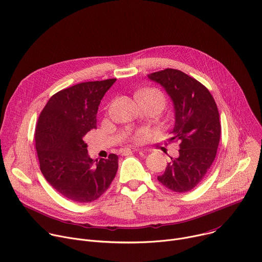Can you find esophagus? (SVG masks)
<instances>
[{
  "instance_id": "1",
  "label": "esophagus",
  "mask_w": 262,
  "mask_h": 262,
  "mask_svg": "<svg viewBox=\"0 0 262 262\" xmlns=\"http://www.w3.org/2000/svg\"><path fill=\"white\" fill-rule=\"evenodd\" d=\"M134 152H137V150H136V149H133V148L122 149V150L120 151V153H121V154H123V155H125V154H129V153H134Z\"/></svg>"
}]
</instances>
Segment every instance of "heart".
I'll list each match as a JSON object with an SVG mask.
<instances>
[{
	"label": "heart",
	"instance_id": "heart-1",
	"mask_svg": "<svg viewBox=\"0 0 262 262\" xmlns=\"http://www.w3.org/2000/svg\"><path fill=\"white\" fill-rule=\"evenodd\" d=\"M136 98L138 99V101L140 103H144L147 101H158L162 105H164V103H165V98H164L163 94L159 90H156V89H149V90L140 91V92L136 93ZM143 135H144L143 131L137 132L132 136V140L134 142H140Z\"/></svg>",
	"mask_w": 262,
	"mask_h": 262
}]
</instances>
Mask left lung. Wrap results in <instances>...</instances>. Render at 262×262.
<instances>
[{"label":"left lung","mask_w":262,"mask_h":262,"mask_svg":"<svg viewBox=\"0 0 262 262\" xmlns=\"http://www.w3.org/2000/svg\"><path fill=\"white\" fill-rule=\"evenodd\" d=\"M148 77L160 83L175 106V126L168 143L179 142L178 158H170L158 181L175 192L193 189L215 159L221 138L216 103L206 87L187 74L165 69Z\"/></svg>","instance_id":"1"}]
</instances>
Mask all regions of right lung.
I'll return each mask as SVG.
<instances>
[{"label": "right lung", "mask_w": 262, "mask_h": 262, "mask_svg": "<svg viewBox=\"0 0 262 262\" xmlns=\"http://www.w3.org/2000/svg\"><path fill=\"white\" fill-rule=\"evenodd\" d=\"M116 79L76 84L53 95L39 114L35 148L39 167L50 185L78 203L99 199L110 186L119 156L109 154L95 163L83 136L97 128L102 98Z\"/></svg>", "instance_id": "obj_1"}]
</instances>
